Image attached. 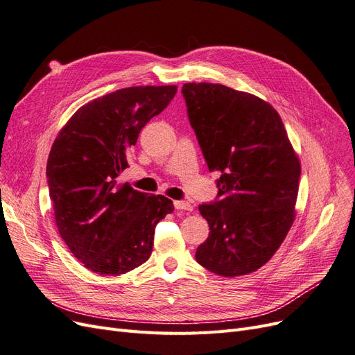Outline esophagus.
I'll return each mask as SVG.
<instances>
[{"mask_svg":"<svg viewBox=\"0 0 355 355\" xmlns=\"http://www.w3.org/2000/svg\"><path fill=\"white\" fill-rule=\"evenodd\" d=\"M174 208L177 211H193L191 205L189 202H184V200H175L174 202Z\"/></svg>","mask_w":355,"mask_h":355,"instance_id":"esophagus-1","label":"esophagus"}]
</instances>
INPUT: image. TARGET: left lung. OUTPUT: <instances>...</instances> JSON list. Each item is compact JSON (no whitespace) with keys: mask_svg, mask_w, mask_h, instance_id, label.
Listing matches in <instances>:
<instances>
[{"mask_svg":"<svg viewBox=\"0 0 355 355\" xmlns=\"http://www.w3.org/2000/svg\"><path fill=\"white\" fill-rule=\"evenodd\" d=\"M187 115L218 194L199 212L209 236L196 261L224 277L262 267L295 218L301 165L279 113L267 101L220 84L182 85Z\"/></svg>","mask_w":355,"mask_h":355,"instance_id":"8db88e82","label":"left lung"}]
</instances>
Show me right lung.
Wrapping results in <instances>:
<instances>
[{
  "label": "right lung",
  "mask_w": 355,
  "mask_h": 355,
  "mask_svg": "<svg viewBox=\"0 0 355 355\" xmlns=\"http://www.w3.org/2000/svg\"><path fill=\"white\" fill-rule=\"evenodd\" d=\"M175 85L130 87L87 103L53 143L47 182L55 225L73 257L97 274L119 276L152 255L156 224L174 211L162 194L116 178L144 125L174 98Z\"/></svg>",
  "instance_id": "obj_1"
}]
</instances>
